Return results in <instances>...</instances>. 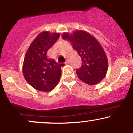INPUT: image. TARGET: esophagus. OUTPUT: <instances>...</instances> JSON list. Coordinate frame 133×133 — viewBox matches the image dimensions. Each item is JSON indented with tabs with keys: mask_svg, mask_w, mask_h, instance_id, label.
Here are the masks:
<instances>
[{
	"mask_svg": "<svg viewBox=\"0 0 133 133\" xmlns=\"http://www.w3.org/2000/svg\"><path fill=\"white\" fill-rule=\"evenodd\" d=\"M69 64V61L67 60L65 62V64Z\"/></svg>",
	"mask_w": 133,
	"mask_h": 133,
	"instance_id": "obj_1",
	"label": "esophagus"
}]
</instances>
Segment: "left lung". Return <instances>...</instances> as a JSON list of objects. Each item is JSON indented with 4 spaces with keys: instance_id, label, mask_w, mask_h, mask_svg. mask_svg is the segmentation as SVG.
<instances>
[{
    "instance_id": "obj_1",
    "label": "left lung",
    "mask_w": 133,
    "mask_h": 133,
    "mask_svg": "<svg viewBox=\"0 0 133 133\" xmlns=\"http://www.w3.org/2000/svg\"><path fill=\"white\" fill-rule=\"evenodd\" d=\"M62 37L71 42L73 49L81 57V68L76 69L79 79L89 85L101 81L106 75L108 61L99 42L92 35L82 30H76L72 34L64 32Z\"/></svg>"
}]
</instances>
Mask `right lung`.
<instances>
[{
	"label": "right lung",
	"instance_id": "add662e5",
	"mask_svg": "<svg viewBox=\"0 0 133 133\" xmlns=\"http://www.w3.org/2000/svg\"><path fill=\"white\" fill-rule=\"evenodd\" d=\"M59 36V33L42 32L30 44L25 55L22 65L23 75L30 86L38 91H51L60 80L61 68L64 64H58L47 56V51Z\"/></svg>",
	"mask_w": 133,
	"mask_h": 133
}]
</instances>
